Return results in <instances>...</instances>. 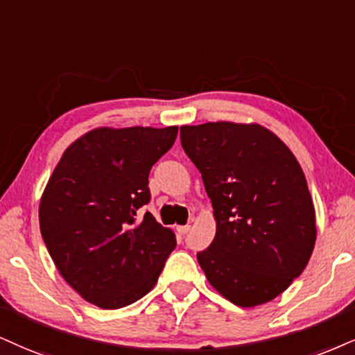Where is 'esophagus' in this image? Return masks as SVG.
<instances>
[{
  "label": "esophagus",
  "mask_w": 355,
  "mask_h": 355,
  "mask_svg": "<svg viewBox=\"0 0 355 355\" xmlns=\"http://www.w3.org/2000/svg\"><path fill=\"white\" fill-rule=\"evenodd\" d=\"M176 230H178V234H181V235H186L187 232L191 230V225H179Z\"/></svg>",
  "instance_id": "esophagus-1"
}]
</instances>
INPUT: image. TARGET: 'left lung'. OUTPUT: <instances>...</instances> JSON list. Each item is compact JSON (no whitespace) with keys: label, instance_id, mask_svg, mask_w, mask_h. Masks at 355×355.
<instances>
[{"label":"left lung","instance_id":"left-lung-1","mask_svg":"<svg viewBox=\"0 0 355 355\" xmlns=\"http://www.w3.org/2000/svg\"><path fill=\"white\" fill-rule=\"evenodd\" d=\"M181 144L212 200L216 237L198 253L209 283L242 308L268 303L298 278L316 242L303 169L265 126H181Z\"/></svg>","mask_w":355,"mask_h":355}]
</instances>
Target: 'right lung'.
Here are the masks:
<instances>
[{
	"mask_svg": "<svg viewBox=\"0 0 355 355\" xmlns=\"http://www.w3.org/2000/svg\"><path fill=\"white\" fill-rule=\"evenodd\" d=\"M178 126L95 128L57 163L39 204V225L62 278L102 309L128 306L155 286L176 247L150 212L148 176Z\"/></svg>",
	"mask_w": 355,
	"mask_h": 355,
	"instance_id": "add662e5",
	"label": "right lung"
}]
</instances>
